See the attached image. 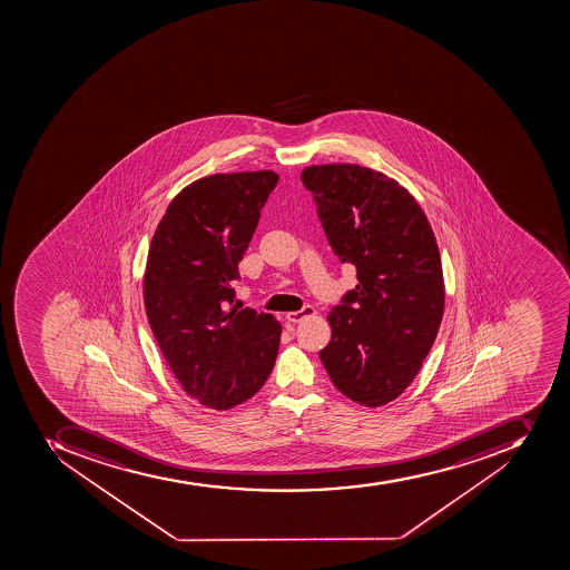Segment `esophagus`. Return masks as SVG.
Returning a JSON list of instances; mask_svg holds the SVG:
<instances>
[{"label": "esophagus", "mask_w": 570, "mask_h": 570, "mask_svg": "<svg viewBox=\"0 0 570 570\" xmlns=\"http://www.w3.org/2000/svg\"><path fill=\"white\" fill-rule=\"evenodd\" d=\"M312 315H315V308H312V306H303V308L297 309V312H288L287 321H291V323H299L303 318L312 317Z\"/></svg>", "instance_id": "34e87169"}]
</instances>
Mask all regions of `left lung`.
<instances>
[{"label": "left lung", "mask_w": 570, "mask_h": 570, "mask_svg": "<svg viewBox=\"0 0 570 570\" xmlns=\"http://www.w3.org/2000/svg\"><path fill=\"white\" fill-rule=\"evenodd\" d=\"M330 246L356 267V287L332 308V341L318 356L333 385L377 409L421 371L444 315L442 262L430 220L409 188L358 164L301 173Z\"/></svg>", "instance_id": "obj_1"}]
</instances>
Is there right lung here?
Instances as JSON below:
<instances>
[{"mask_svg": "<svg viewBox=\"0 0 570 570\" xmlns=\"http://www.w3.org/2000/svg\"><path fill=\"white\" fill-rule=\"evenodd\" d=\"M278 179L274 170L196 179L169 203L149 244V326L179 385L207 409L253 397L276 362L282 324L234 305L232 283Z\"/></svg>", "mask_w": 570, "mask_h": 570, "instance_id": "right-lung-1", "label": "right lung"}]
</instances>
